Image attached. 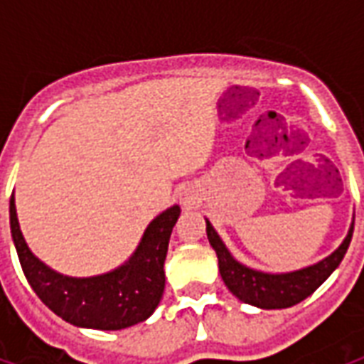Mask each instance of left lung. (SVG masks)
<instances>
[{
	"label": "left lung",
	"mask_w": 364,
	"mask_h": 364,
	"mask_svg": "<svg viewBox=\"0 0 364 364\" xmlns=\"http://www.w3.org/2000/svg\"><path fill=\"white\" fill-rule=\"evenodd\" d=\"M353 226H355V218L341 245L331 255L323 257L314 265L298 269V271H289V273H265V271H257L240 263L230 253L226 244L218 236V232L208 220H206V236L216 252L222 281L228 287L230 292L245 304L257 306L263 310H279V308H290L302 302L339 267L343 255L347 253V247L351 244Z\"/></svg>",
	"instance_id": "obj_1"
}]
</instances>
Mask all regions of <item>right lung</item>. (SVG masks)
<instances>
[{"label": "right lung", "instance_id": "1", "mask_svg": "<svg viewBox=\"0 0 364 364\" xmlns=\"http://www.w3.org/2000/svg\"><path fill=\"white\" fill-rule=\"evenodd\" d=\"M181 214L177 205L158 214L144 230L134 253L120 267L95 277H68L50 269L28 250L17 220L15 198L9 200V224L21 267L36 296L72 326L124 329L148 320L166 289L167 245Z\"/></svg>", "mask_w": 364, "mask_h": 364}]
</instances>
